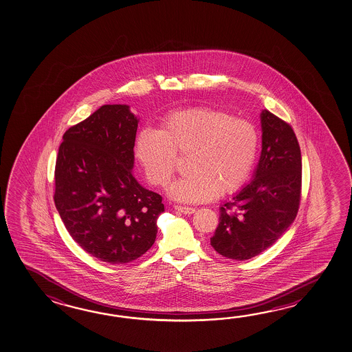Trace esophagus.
Segmentation results:
<instances>
[{"label":"esophagus","instance_id":"34e87169","mask_svg":"<svg viewBox=\"0 0 352 352\" xmlns=\"http://www.w3.org/2000/svg\"><path fill=\"white\" fill-rule=\"evenodd\" d=\"M175 210H178L179 212L185 214V215H190V214H194V212H195V209H194V208H189V206H180V205H177V206H175Z\"/></svg>","mask_w":352,"mask_h":352}]
</instances>
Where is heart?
<instances>
[{
  "mask_svg": "<svg viewBox=\"0 0 352 352\" xmlns=\"http://www.w3.org/2000/svg\"><path fill=\"white\" fill-rule=\"evenodd\" d=\"M257 148L258 135L250 121L200 107L168 115L160 130L141 131L135 152L146 178L157 186L173 178L177 153H190L191 173L175 180L169 195L182 203H201L239 190L252 170Z\"/></svg>",
  "mask_w": 352,
  "mask_h": 352,
  "instance_id": "obj_1",
  "label": "heart"
}]
</instances>
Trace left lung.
I'll use <instances>...</instances> for the list:
<instances>
[{
  "mask_svg": "<svg viewBox=\"0 0 352 352\" xmlns=\"http://www.w3.org/2000/svg\"><path fill=\"white\" fill-rule=\"evenodd\" d=\"M262 151L253 179L220 206L210 239L216 252L245 261L263 252L296 219L302 192V155L289 124L261 112Z\"/></svg>",
  "mask_w": 352,
  "mask_h": 352,
  "instance_id": "obj_1",
  "label": "left lung"
}]
</instances>
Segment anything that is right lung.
Segmentation results:
<instances>
[{
    "label": "right lung",
    "instance_id": "add662e5",
    "mask_svg": "<svg viewBox=\"0 0 352 352\" xmlns=\"http://www.w3.org/2000/svg\"><path fill=\"white\" fill-rule=\"evenodd\" d=\"M138 118L127 105H104L63 136L54 203L73 240L112 265L155 243L162 197L132 174Z\"/></svg>",
    "mask_w": 352,
    "mask_h": 352
}]
</instances>
